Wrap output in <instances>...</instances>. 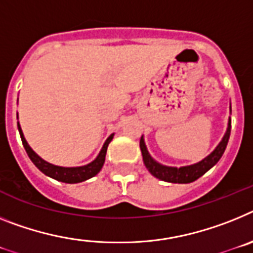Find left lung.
I'll use <instances>...</instances> for the list:
<instances>
[{
  "label": "left lung",
  "instance_id": "obj_1",
  "mask_svg": "<svg viewBox=\"0 0 253 253\" xmlns=\"http://www.w3.org/2000/svg\"><path fill=\"white\" fill-rule=\"evenodd\" d=\"M230 124H232V121H230L229 117L227 132L224 135L220 144L215 148V150L212 151L210 155H208L205 159H203L201 162H199V163L187 167H181V168L167 167L155 162V160L151 158L150 154H149L148 149H146V145H145L144 137L141 136V140H140V149H141L142 160H144L145 167L148 168V170L154 175V177H157V178L162 179V181L170 182V183H191V182L196 181V179L200 178L201 175L205 174L209 169L212 168L215 164L218 163L219 159L221 158V155L224 154V150L227 148L228 140H229L230 136V126H232Z\"/></svg>",
  "mask_w": 253,
  "mask_h": 253
}]
</instances>
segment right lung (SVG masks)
Here are the masks:
<instances>
[{"label": "right lung", "mask_w": 253, "mask_h": 253, "mask_svg": "<svg viewBox=\"0 0 253 253\" xmlns=\"http://www.w3.org/2000/svg\"><path fill=\"white\" fill-rule=\"evenodd\" d=\"M17 128H19V132H20L21 141H23L26 154H28V157H29L30 160L34 163V166L37 167L42 173H44L45 175H48L50 178L57 179V181L60 182H65V183H79V182H84L86 181V179L91 178V177L98 174V173L100 172V169H102L103 164H104L107 148H108L109 142L112 141V139H113L114 136V133H112L108 139L105 140L102 150H100V153L98 154V157H96L91 163L83 167H72V168H67V167L53 166V164L48 163V162L42 159L39 155H37V154L33 151V149L30 148L29 144L26 142L19 122H17Z\"/></svg>", "instance_id": "obj_1"}]
</instances>
